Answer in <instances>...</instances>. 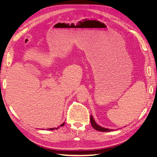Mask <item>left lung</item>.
I'll use <instances>...</instances> for the list:
<instances>
[{
  "label": "left lung",
  "mask_w": 157,
  "mask_h": 157,
  "mask_svg": "<svg viewBox=\"0 0 157 157\" xmlns=\"http://www.w3.org/2000/svg\"><path fill=\"white\" fill-rule=\"evenodd\" d=\"M90 122H91V124L92 126V127L94 128L95 130H98V131H100V132H110V131H112L113 130H111V129H108V128H103V127H101L100 126H99L96 124V122H95L94 119L93 117L91 115L90 116Z\"/></svg>",
  "instance_id": "obj_1"
}]
</instances>
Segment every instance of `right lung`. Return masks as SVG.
I'll return each instance as SVG.
<instances>
[{
  "mask_svg": "<svg viewBox=\"0 0 157 157\" xmlns=\"http://www.w3.org/2000/svg\"><path fill=\"white\" fill-rule=\"evenodd\" d=\"M64 124H65V122H64V123H63L62 124H61V126H63L64 125ZM59 128V127L58 126V128H49V130H54V129H58V128Z\"/></svg>",
  "mask_w": 157,
  "mask_h": 157,
  "instance_id": "add662e5",
  "label": "right lung"
}]
</instances>
